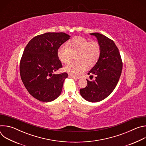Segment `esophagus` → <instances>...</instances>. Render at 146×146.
Returning <instances> with one entry per match:
<instances>
[{
    "label": "esophagus",
    "instance_id": "esophagus-1",
    "mask_svg": "<svg viewBox=\"0 0 146 146\" xmlns=\"http://www.w3.org/2000/svg\"><path fill=\"white\" fill-rule=\"evenodd\" d=\"M69 78H73V79H75V80H78V79H79V77H75V76H72V75H69Z\"/></svg>",
    "mask_w": 146,
    "mask_h": 146
}]
</instances>
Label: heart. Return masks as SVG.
<instances>
[{"mask_svg": "<svg viewBox=\"0 0 146 146\" xmlns=\"http://www.w3.org/2000/svg\"><path fill=\"white\" fill-rule=\"evenodd\" d=\"M101 52L99 43L96 41H90L83 37H76L68 45L60 46L57 51L59 59L66 64L72 59L73 55H76L77 62H70L64 68V70L73 76H77L87 70V64L94 65L98 60Z\"/></svg>", "mask_w": 146, "mask_h": 146, "instance_id": "b5f03b06", "label": "heart"}]
</instances>
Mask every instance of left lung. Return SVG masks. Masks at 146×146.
Wrapping results in <instances>:
<instances>
[{
	"instance_id": "obj_1",
	"label": "left lung",
	"mask_w": 146,
	"mask_h": 146,
	"mask_svg": "<svg viewBox=\"0 0 146 146\" xmlns=\"http://www.w3.org/2000/svg\"><path fill=\"white\" fill-rule=\"evenodd\" d=\"M95 36L101 48L100 56L95 65L88 74L95 79H87V86L80 89L81 96L90 102H98L106 98L114 90L119 81L122 69V62L118 48L114 41L98 33H90Z\"/></svg>"
}]
</instances>
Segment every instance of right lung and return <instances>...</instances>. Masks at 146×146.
<instances>
[{
    "label": "right lung",
    "instance_id": "right-lung-1",
    "mask_svg": "<svg viewBox=\"0 0 146 146\" xmlns=\"http://www.w3.org/2000/svg\"><path fill=\"white\" fill-rule=\"evenodd\" d=\"M70 38L64 32L35 36L27 45L20 61V76L29 93L36 99L50 102L61 94L66 73L53 74L62 68L59 47Z\"/></svg>",
    "mask_w": 146,
    "mask_h": 146
}]
</instances>
